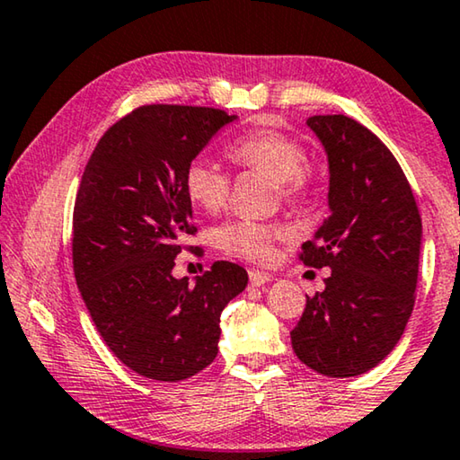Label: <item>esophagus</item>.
Segmentation results:
<instances>
[{
	"mask_svg": "<svg viewBox=\"0 0 460 460\" xmlns=\"http://www.w3.org/2000/svg\"><path fill=\"white\" fill-rule=\"evenodd\" d=\"M248 277H250V285L252 287H262V285H266L270 280V274L269 272H264V270H250L248 272Z\"/></svg>",
	"mask_w": 460,
	"mask_h": 460,
	"instance_id": "34e87169",
	"label": "esophagus"
}]
</instances>
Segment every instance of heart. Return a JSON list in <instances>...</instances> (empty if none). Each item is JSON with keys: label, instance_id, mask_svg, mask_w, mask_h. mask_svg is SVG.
Masks as SVG:
<instances>
[{"label": "heart", "instance_id": "obj_1", "mask_svg": "<svg viewBox=\"0 0 460 460\" xmlns=\"http://www.w3.org/2000/svg\"><path fill=\"white\" fill-rule=\"evenodd\" d=\"M227 155L239 169L270 177L279 194L287 200L304 198L312 188V175L305 167V148L279 129H256L245 134L229 144ZM231 183L227 171L207 159H194L183 173L188 200L210 215L227 207ZM285 235L287 229L279 223L235 218L212 231V243L229 256L264 262L272 256L274 243Z\"/></svg>", "mask_w": 460, "mask_h": 460}]
</instances>
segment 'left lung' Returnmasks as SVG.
I'll use <instances>...</instances> for the list:
<instances>
[{
	"mask_svg": "<svg viewBox=\"0 0 460 460\" xmlns=\"http://www.w3.org/2000/svg\"><path fill=\"white\" fill-rule=\"evenodd\" d=\"M326 148L331 215L299 260L331 269L291 331L297 358L331 378L359 376L393 351L415 305L421 217L401 164L347 115L307 119Z\"/></svg>",
	"mask_w": 460,
	"mask_h": 460,
	"instance_id": "8db88e82",
	"label": "left lung"
}]
</instances>
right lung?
Wrapping results in <instances>:
<instances>
[{
	"instance_id": "right-lung-1",
	"label": "right lung",
	"mask_w": 460,
	"mask_h": 460,
	"mask_svg": "<svg viewBox=\"0 0 460 460\" xmlns=\"http://www.w3.org/2000/svg\"><path fill=\"white\" fill-rule=\"evenodd\" d=\"M235 115L215 107L142 105L94 146L74 204L72 258L80 296L115 358L144 378L180 382L218 353L221 312L248 285L215 262L196 285L175 279L196 235L183 173Z\"/></svg>"
}]
</instances>
